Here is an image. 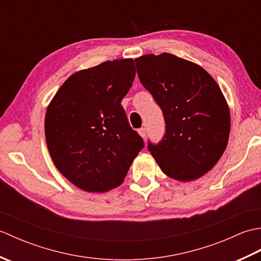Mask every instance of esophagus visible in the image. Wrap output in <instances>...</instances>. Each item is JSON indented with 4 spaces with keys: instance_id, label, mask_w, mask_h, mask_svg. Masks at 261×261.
Instances as JSON below:
<instances>
[{
    "instance_id": "esophagus-1",
    "label": "esophagus",
    "mask_w": 261,
    "mask_h": 261,
    "mask_svg": "<svg viewBox=\"0 0 261 261\" xmlns=\"http://www.w3.org/2000/svg\"><path fill=\"white\" fill-rule=\"evenodd\" d=\"M138 134H139V136L141 138H146V129H145V127H140V129L138 130Z\"/></svg>"
}]
</instances>
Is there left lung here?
Wrapping results in <instances>:
<instances>
[{"instance_id": "8db88e82", "label": "left lung", "mask_w": 261, "mask_h": 261, "mask_svg": "<svg viewBox=\"0 0 261 261\" xmlns=\"http://www.w3.org/2000/svg\"><path fill=\"white\" fill-rule=\"evenodd\" d=\"M141 84L163 110L166 134L151 156L165 175L195 180L212 169L228 146L231 116L218 83L201 66L171 54L136 60Z\"/></svg>"}]
</instances>
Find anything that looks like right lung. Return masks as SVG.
Returning <instances> with one entry per match:
<instances>
[{
	"label": "right lung",
	"instance_id": "1",
	"mask_svg": "<svg viewBox=\"0 0 261 261\" xmlns=\"http://www.w3.org/2000/svg\"><path fill=\"white\" fill-rule=\"evenodd\" d=\"M136 76L134 59L76 71L49 103L45 135L56 168L90 193L120 186L143 147L121 107Z\"/></svg>",
	"mask_w": 261,
	"mask_h": 261
}]
</instances>
